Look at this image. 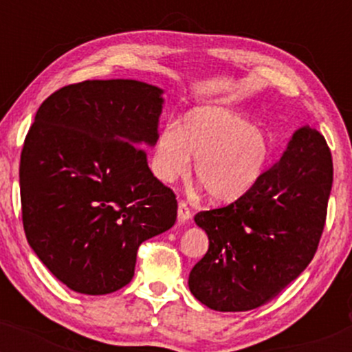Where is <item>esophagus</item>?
Masks as SVG:
<instances>
[{
  "label": "esophagus",
  "instance_id": "obj_1",
  "mask_svg": "<svg viewBox=\"0 0 352 352\" xmlns=\"http://www.w3.org/2000/svg\"><path fill=\"white\" fill-rule=\"evenodd\" d=\"M177 217H179L180 223H185V221H188L190 218H192V212H190L188 205L185 204V201H180V204H179V210H177Z\"/></svg>",
  "mask_w": 352,
  "mask_h": 352
}]
</instances>
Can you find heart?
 I'll return each mask as SVG.
<instances>
[{
    "label": "heart",
    "mask_w": 352,
    "mask_h": 352,
    "mask_svg": "<svg viewBox=\"0 0 352 352\" xmlns=\"http://www.w3.org/2000/svg\"><path fill=\"white\" fill-rule=\"evenodd\" d=\"M268 132L236 112L218 106L190 111L182 120L165 125L157 137L152 170L165 184L182 179L192 168L218 204L243 199L256 187L272 160Z\"/></svg>",
    "instance_id": "obj_1"
}]
</instances>
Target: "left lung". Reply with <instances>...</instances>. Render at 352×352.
Listing matches in <instances>:
<instances>
[{
  "instance_id": "obj_1",
  "label": "left lung",
  "mask_w": 352,
  "mask_h": 352,
  "mask_svg": "<svg viewBox=\"0 0 352 352\" xmlns=\"http://www.w3.org/2000/svg\"><path fill=\"white\" fill-rule=\"evenodd\" d=\"M331 185L328 144L302 125L252 192L193 218L210 243L190 272L193 296L210 309L233 313L273 300L313 260Z\"/></svg>"
}]
</instances>
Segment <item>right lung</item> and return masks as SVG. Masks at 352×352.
Masks as SVG:
<instances>
[{
  "mask_svg": "<svg viewBox=\"0 0 352 352\" xmlns=\"http://www.w3.org/2000/svg\"><path fill=\"white\" fill-rule=\"evenodd\" d=\"M164 89L134 79L84 80L51 94L19 165L28 243L76 293L131 283L137 250L177 220L170 188L140 147L159 137Z\"/></svg>",
  "mask_w": 352,
  "mask_h": 352,
  "instance_id": "right-lung-1",
  "label": "right lung"
}]
</instances>
